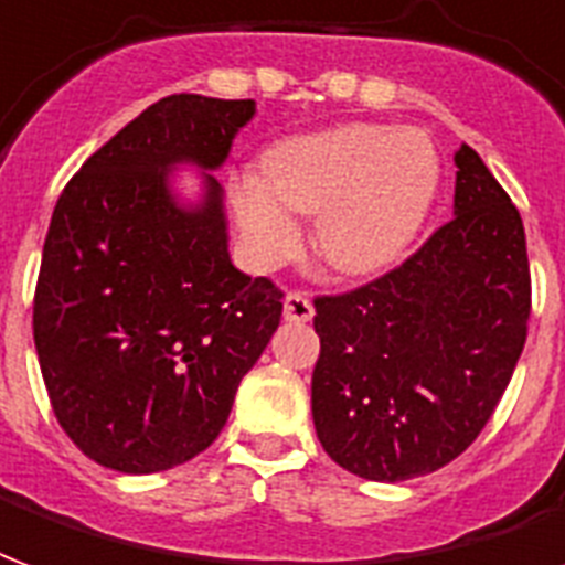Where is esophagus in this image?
<instances>
[{"label": "esophagus", "instance_id": "esophagus-1", "mask_svg": "<svg viewBox=\"0 0 565 565\" xmlns=\"http://www.w3.org/2000/svg\"><path fill=\"white\" fill-rule=\"evenodd\" d=\"M315 317V305L305 294H287L284 296V320L290 323H308Z\"/></svg>", "mask_w": 565, "mask_h": 565}]
</instances>
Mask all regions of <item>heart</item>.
I'll list each match as a JSON object with an SVG mask.
<instances>
[{
    "mask_svg": "<svg viewBox=\"0 0 565 565\" xmlns=\"http://www.w3.org/2000/svg\"><path fill=\"white\" fill-rule=\"evenodd\" d=\"M263 173L233 182V212L254 266L294 257L315 215L317 257L347 278L386 271L431 218L443 164L431 137L398 125L344 122L271 146Z\"/></svg>",
    "mask_w": 565,
    "mask_h": 565,
    "instance_id": "b5f03b06",
    "label": "heart"
}]
</instances>
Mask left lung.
Instances as JSON below:
<instances>
[{
    "label": "left lung",
    "instance_id": "8db88e82",
    "mask_svg": "<svg viewBox=\"0 0 565 565\" xmlns=\"http://www.w3.org/2000/svg\"><path fill=\"white\" fill-rule=\"evenodd\" d=\"M455 167L449 224L377 281L315 299L317 437L371 482L455 461L491 419L527 341L521 215L467 143Z\"/></svg>",
    "mask_w": 565,
    "mask_h": 565
}]
</instances>
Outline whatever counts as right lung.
Here are the masks:
<instances>
[{"mask_svg":"<svg viewBox=\"0 0 565 565\" xmlns=\"http://www.w3.org/2000/svg\"><path fill=\"white\" fill-rule=\"evenodd\" d=\"M257 104L170 95L110 137L62 191L32 332L50 404L83 455L119 473L191 461L227 425L281 323V290L230 260L218 170ZM204 170L200 204L169 173Z\"/></svg>","mask_w":565,"mask_h":565,"instance_id":"right-lung-1","label":"right lung"}]
</instances>
